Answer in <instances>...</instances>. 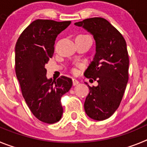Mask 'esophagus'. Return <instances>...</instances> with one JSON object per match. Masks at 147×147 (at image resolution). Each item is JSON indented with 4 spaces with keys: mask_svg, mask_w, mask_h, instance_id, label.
Listing matches in <instances>:
<instances>
[{
    "mask_svg": "<svg viewBox=\"0 0 147 147\" xmlns=\"http://www.w3.org/2000/svg\"><path fill=\"white\" fill-rule=\"evenodd\" d=\"M72 82H73V85H74V86L77 85L78 84H79V81H78L77 80H76V79H73Z\"/></svg>",
    "mask_w": 147,
    "mask_h": 147,
    "instance_id": "34e87169",
    "label": "esophagus"
}]
</instances>
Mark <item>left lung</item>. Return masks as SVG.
<instances>
[{"instance_id":"1","label":"left lung","mask_w":147,"mask_h":147,"mask_svg":"<svg viewBox=\"0 0 147 147\" xmlns=\"http://www.w3.org/2000/svg\"><path fill=\"white\" fill-rule=\"evenodd\" d=\"M92 34L96 54L85 77L98 82L89 88L84 107L90 118L103 121L110 118L120 105L129 80V55L121 34L105 18H88L74 23ZM87 85V83L85 82Z\"/></svg>"}]
</instances>
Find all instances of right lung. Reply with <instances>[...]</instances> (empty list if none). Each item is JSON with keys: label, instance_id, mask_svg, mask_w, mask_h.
Here are the masks:
<instances>
[{"label": "right lung", "instance_id": "1", "mask_svg": "<svg viewBox=\"0 0 147 147\" xmlns=\"http://www.w3.org/2000/svg\"><path fill=\"white\" fill-rule=\"evenodd\" d=\"M38 19L21 33L15 45V73L23 96L40 121L54 124L62 118L61 97L72 87L71 78L48 80L45 65L53 57L57 35L71 24Z\"/></svg>", "mask_w": 147, "mask_h": 147}]
</instances>
